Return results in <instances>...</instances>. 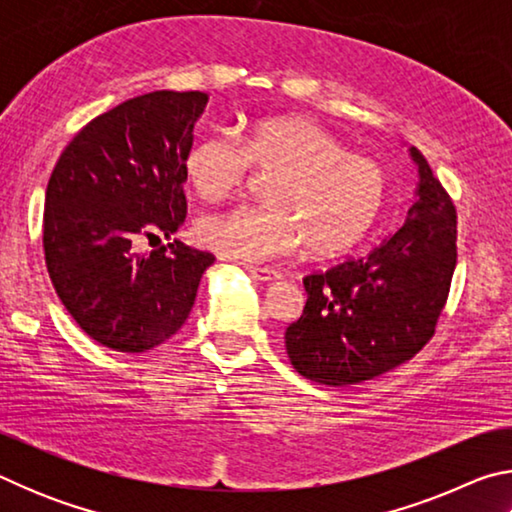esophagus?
Instances as JSON below:
<instances>
[{
    "label": "esophagus",
    "instance_id": "1",
    "mask_svg": "<svg viewBox=\"0 0 512 512\" xmlns=\"http://www.w3.org/2000/svg\"><path fill=\"white\" fill-rule=\"evenodd\" d=\"M246 268H248V273L259 282H273L280 277V273H277L275 268H268V266H246Z\"/></svg>",
    "mask_w": 512,
    "mask_h": 512
}]
</instances>
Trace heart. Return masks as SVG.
I'll list each match as a JSON object with an SVG mask.
<instances>
[{"label":"heart","mask_w":512,"mask_h":512,"mask_svg":"<svg viewBox=\"0 0 512 512\" xmlns=\"http://www.w3.org/2000/svg\"><path fill=\"white\" fill-rule=\"evenodd\" d=\"M187 183L205 201H223L250 171L271 173L266 203L205 214L196 241L223 257L264 262L305 244L309 255L348 253L368 235L388 201L391 178L377 160L309 117L255 121L244 137L214 128L189 146Z\"/></svg>","instance_id":"1"}]
</instances>
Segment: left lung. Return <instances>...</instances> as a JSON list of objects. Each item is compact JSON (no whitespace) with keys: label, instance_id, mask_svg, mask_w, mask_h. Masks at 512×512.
<instances>
[{"label":"left lung","instance_id":"1","mask_svg":"<svg viewBox=\"0 0 512 512\" xmlns=\"http://www.w3.org/2000/svg\"><path fill=\"white\" fill-rule=\"evenodd\" d=\"M411 155L420 187L402 228L368 257L305 277V309L284 334L302 377L359 384L413 359L436 334L456 268V207L415 146Z\"/></svg>","mask_w":512,"mask_h":512}]
</instances>
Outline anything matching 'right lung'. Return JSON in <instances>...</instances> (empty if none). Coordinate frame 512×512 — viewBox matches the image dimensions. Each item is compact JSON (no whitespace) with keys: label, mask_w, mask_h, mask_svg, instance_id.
<instances>
[{"label":"right lung","mask_w":512,"mask_h":512,"mask_svg":"<svg viewBox=\"0 0 512 512\" xmlns=\"http://www.w3.org/2000/svg\"><path fill=\"white\" fill-rule=\"evenodd\" d=\"M205 92H149L85 124L60 153L45 196L42 248L60 302L85 334L146 352L178 332L214 255L169 237L187 216L183 160Z\"/></svg>","instance_id":"right-lung-1"}]
</instances>
